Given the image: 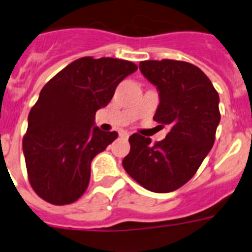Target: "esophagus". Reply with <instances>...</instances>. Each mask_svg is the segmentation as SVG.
<instances>
[{"instance_id":"obj_1","label":"esophagus","mask_w":252,"mask_h":252,"mask_svg":"<svg viewBox=\"0 0 252 252\" xmlns=\"http://www.w3.org/2000/svg\"><path fill=\"white\" fill-rule=\"evenodd\" d=\"M120 137H122V139H128V136H130V133L127 132V131H125V130H122V131H120Z\"/></svg>"}]
</instances>
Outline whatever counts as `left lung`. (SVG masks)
<instances>
[{
    "instance_id": "8db88e82",
    "label": "left lung",
    "mask_w": 252,
    "mask_h": 252,
    "mask_svg": "<svg viewBox=\"0 0 252 252\" xmlns=\"http://www.w3.org/2000/svg\"><path fill=\"white\" fill-rule=\"evenodd\" d=\"M139 66L159 92L154 120L166 125L169 132L155 144L150 137L131 135L130 153L122 165L150 192H173L195 174L215 144L220 97L209 78L190 63L145 60Z\"/></svg>"
}]
</instances>
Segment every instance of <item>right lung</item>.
Returning <instances> with one entry per match:
<instances>
[{
    "label": "right lung",
    "mask_w": 252,
    "mask_h": 252,
    "mask_svg": "<svg viewBox=\"0 0 252 252\" xmlns=\"http://www.w3.org/2000/svg\"><path fill=\"white\" fill-rule=\"evenodd\" d=\"M131 62L81 58L43 87L22 140L29 182L51 204L73 203L86 192L91 162L119 133L99 130L95 112L110 103L116 87L136 72Z\"/></svg>",
    "instance_id": "add662e5"
}]
</instances>
